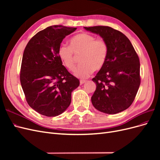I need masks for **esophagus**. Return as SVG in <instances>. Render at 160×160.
<instances>
[{
  "mask_svg": "<svg viewBox=\"0 0 160 160\" xmlns=\"http://www.w3.org/2000/svg\"><path fill=\"white\" fill-rule=\"evenodd\" d=\"M86 81H87L86 80H80V84H81V85L83 84V83H85Z\"/></svg>",
  "mask_w": 160,
  "mask_h": 160,
  "instance_id": "esophagus-1",
  "label": "esophagus"
}]
</instances>
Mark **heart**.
Masks as SVG:
<instances>
[{"mask_svg": "<svg viewBox=\"0 0 160 160\" xmlns=\"http://www.w3.org/2000/svg\"><path fill=\"white\" fill-rule=\"evenodd\" d=\"M79 55L81 63L77 67L74 74L79 78H85L94 70H99L108 59V45L103 38H96L89 33L82 32L72 37L69 47L61 45L58 55L67 69L73 71L75 66V55Z\"/></svg>", "mask_w": 160, "mask_h": 160, "instance_id": "b5f03b06", "label": "heart"}]
</instances>
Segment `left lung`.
<instances>
[{
  "label": "left lung",
  "instance_id": "obj_1",
  "mask_svg": "<svg viewBox=\"0 0 160 160\" xmlns=\"http://www.w3.org/2000/svg\"><path fill=\"white\" fill-rule=\"evenodd\" d=\"M84 28L99 35L108 45L105 64L92 79L96 83L92 104L105 113L122 112L132 104L139 88L138 55L129 38L119 31L106 26Z\"/></svg>",
  "mask_w": 160,
  "mask_h": 160
}]
</instances>
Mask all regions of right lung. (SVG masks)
I'll return each instance as SVG.
<instances>
[{
	"label": "right lung",
	"mask_w": 160,
	"mask_h": 160,
	"mask_svg": "<svg viewBox=\"0 0 160 160\" xmlns=\"http://www.w3.org/2000/svg\"><path fill=\"white\" fill-rule=\"evenodd\" d=\"M77 28L51 26L37 32L23 52L20 80L28 104L38 113L55 117L69 107L79 81L67 70L58 55L63 38Z\"/></svg>",
	"instance_id": "1"
}]
</instances>
